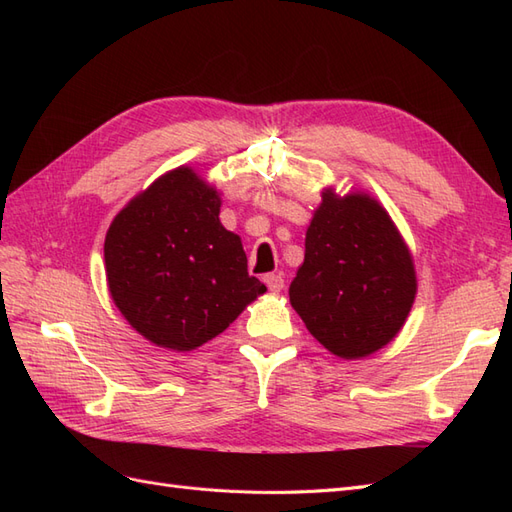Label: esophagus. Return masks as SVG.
I'll return each instance as SVG.
<instances>
[{"instance_id": "1", "label": "esophagus", "mask_w": 512, "mask_h": 512, "mask_svg": "<svg viewBox=\"0 0 512 512\" xmlns=\"http://www.w3.org/2000/svg\"><path fill=\"white\" fill-rule=\"evenodd\" d=\"M265 284L269 286L271 292H280L284 288V277L282 275H275V273L265 275Z\"/></svg>"}]
</instances>
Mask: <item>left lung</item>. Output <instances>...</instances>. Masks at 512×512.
<instances>
[{"mask_svg": "<svg viewBox=\"0 0 512 512\" xmlns=\"http://www.w3.org/2000/svg\"><path fill=\"white\" fill-rule=\"evenodd\" d=\"M416 288L412 252L389 211L367 192L324 188L290 284L307 331L339 359H365L397 337Z\"/></svg>", "mask_w": 512, "mask_h": 512, "instance_id": "8db88e82", "label": "left lung"}]
</instances>
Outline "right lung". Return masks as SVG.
<instances>
[{"label": "right lung", "instance_id": "1", "mask_svg": "<svg viewBox=\"0 0 512 512\" xmlns=\"http://www.w3.org/2000/svg\"><path fill=\"white\" fill-rule=\"evenodd\" d=\"M222 194L192 166L166 170L106 230L111 299L151 344L190 352L267 292L247 273L241 237L220 222Z\"/></svg>", "mask_w": 512, "mask_h": 512}]
</instances>
